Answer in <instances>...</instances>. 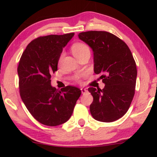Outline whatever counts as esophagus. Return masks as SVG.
I'll use <instances>...</instances> for the list:
<instances>
[{
    "instance_id": "obj_1",
    "label": "esophagus",
    "mask_w": 157,
    "mask_h": 157,
    "mask_svg": "<svg viewBox=\"0 0 157 157\" xmlns=\"http://www.w3.org/2000/svg\"><path fill=\"white\" fill-rule=\"evenodd\" d=\"M80 90H81V92H82V94L86 93V91H87V89H84V88H82V89H80Z\"/></svg>"
}]
</instances>
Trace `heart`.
Wrapping results in <instances>:
<instances>
[{"instance_id":"heart-1","label":"heart","mask_w":157,"mask_h":157,"mask_svg":"<svg viewBox=\"0 0 157 157\" xmlns=\"http://www.w3.org/2000/svg\"><path fill=\"white\" fill-rule=\"evenodd\" d=\"M86 51H89V48L86 44H82V43H76L71 46V52L75 57Z\"/></svg>"}]
</instances>
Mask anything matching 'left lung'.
I'll list each match as a JSON object with an SVG mask.
<instances>
[{"label":"left lung","instance_id":"left-lung-1","mask_svg":"<svg viewBox=\"0 0 157 157\" xmlns=\"http://www.w3.org/2000/svg\"><path fill=\"white\" fill-rule=\"evenodd\" d=\"M81 40L94 53V71L101 75L104 89L89 88L93 96L90 111L97 121L111 122L128 110L134 96L136 66L128 46L113 34L102 31L81 32Z\"/></svg>","mask_w":157,"mask_h":157}]
</instances>
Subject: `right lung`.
I'll return each mask as SVG.
<instances>
[{"instance_id":"add662e5","label":"right lung","mask_w":157,"mask_h":157,"mask_svg":"<svg viewBox=\"0 0 157 157\" xmlns=\"http://www.w3.org/2000/svg\"><path fill=\"white\" fill-rule=\"evenodd\" d=\"M75 33L37 37L29 43L20 60L17 74L20 94L33 117L48 126L69 120L81 94L75 86L58 90L51 85L63 48Z\"/></svg>"}]
</instances>
